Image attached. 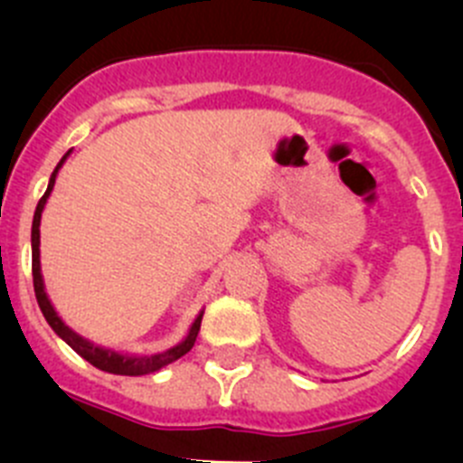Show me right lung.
Returning a JSON list of instances; mask_svg holds the SVG:
<instances>
[{
	"instance_id": "1",
	"label": "right lung",
	"mask_w": 463,
	"mask_h": 463,
	"mask_svg": "<svg viewBox=\"0 0 463 463\" xmlns=\"http://www.w3.org/2000/svg\"><path fill=\"white\" fill-rule=\"evenodd\" d=\"M71 151H67L65 156L61 158V163L56 165V169L52 172V178H49L47 192L43 194V199L38 201V208H35L33 214V226H31V260H33V289H35V298H38L40 309H43L44 318L52 326V330L70 345L71 351L79 353L85 362H90L97 369L106 371V373H115V375H146L154 373V371L163 369V366L172 364L176 362L178 357H183L185 353L192 351V345H194L196 335H199L201 327V318H203V309L196 314V318L192 321L190 330L187 335L178 341L176 345L167 348V351L154 353V355H137V353H119L115 348H106V345H99L94 341L85 339L83 335H79L76 330H71L61 317H58L56 307L49 300L47 289H44V278H43V269H40V219H43V210L47 205L49 194L53 192V185H56V176L61 172V167L65 165V160L70 158Z\"/></svg>"
}]
</instances>
